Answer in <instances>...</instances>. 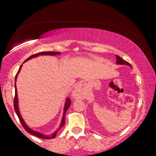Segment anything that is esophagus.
<instances>
[{"mask_svg":"<svg viewBox=\"0 0 156 156\" xmlns=\"http://www.w3.org/2000/svg\"><path fill=\"white\" fill-rule=\"evenodd\" d=\"M80 95V91L79 89H76L73 91V96L74 98H79Z\"/></svg>","mask_w":156,"mask_h":156,"instance_id":"34e87169","label":"esophagus"}]
</instances>
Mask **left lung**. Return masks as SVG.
Masks as SVG:
<instances>
[{"mask_svg":"<svg viewBox=\"0 0 156 156\" xmlns=\"http://www.w3.org/2000/svg\"><path fill=\"white\" fill-rule=\"evenodd\" d=\"M115 57H116V63L118 64V65H128V66L131 67V65H130L128 62L123 60L121 57H119V56L118 55H115Z\"/></svg>","mask_w":156,"mask_h":156,"instance_id":"obj_1","label":"left lung"}]
</instances>
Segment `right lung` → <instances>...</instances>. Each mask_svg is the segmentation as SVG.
<instances>
[{
    "instance_id": "obj_1",
    "label": "right lung",
    "mask_w": 156,
    "mask_h": 156,
    "mask_svg": "<svg viewBox=\"0 0 156 156\" xmlns=\"http://www.w3.org/2000/svg\"><path fill=\"white\" fill-rule=\"evenodd\" d=\"M60 53H61V52H39V53L32 55L31 56H30L29 58H27L26 60L25 61V62H27V61L30 60V59L32 58L37 57L38 55H59ZM22 65H21L20 67H19L18 72H17L16 75L15 82L16 81L17 75H18V73H19V71H20L21 68H22ZM13 104H14V109H15L16 113L17 115H18V117H19V121H20L21 124L22 125V126L24 127V128H25V131H26L27 132H28V133H29V134H32V135H34V136H36V137H39V138H42V139H53V138L55 137L56 134H57L58 131V130H60L61 128H62V127L65 126V114H66V111L67 110V109L69 108V107H70V104H71V101H70V99L69 98H67L66 99V102H65V107H64V113H63V116H62V122H61L60 126H59V128H58V129L56 130V131L53 133V134H52V135H50V136L43 135V134H41V133L37 132V131H33V130L30 129L29 127H28L26 124H25V122H24L23 119H22V117L21 116L20 113H19V106H18V96H17V89H16V84H15V97H14V103H13Z\"/></svg>"
}]
</instances>
